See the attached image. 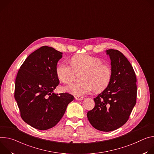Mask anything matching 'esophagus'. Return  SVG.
<instances>
[{"mask_svg":"<svg viewBox=\"0 0 154 154\" xmlns=\"http://www.w3.org/2000/svg\"><path fill=\"white\" fill-rule=\"evenodd\" d=\"M75 98L77 100H82L83 99V97H81V96H75Z\"/></svg>","mask_w":154,"mask_h":154,"instance_id":"1","label":"esophagus"}]
</instances>
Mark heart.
Here are the masks:
<instances>
[{"label": "heart", "mask_w": 154, "mask_h": 154, "mask_svg": "<svg viewBox=\"0 0 154 154\" xmlns=\"http://www.w3.org/2000/svg\"><path fill=\"white\" fill-rule=\"evenodd\" d=\"M72 65L65 62L59 64L56 74L59 79L65 84H70L75 80L76 75L82 74L79 84L69 85L64 88L66 92L75 95L86 94L93 89L101 92L105 89L112 78V69L109 65L103 63L100 58L88 54L73 56Z\"/></svg>", "instance_id": "heart-1"}]
</instances>
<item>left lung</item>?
I'll return each mask as SVG.
<instances>
[{
	"label": "left lung",
	"instance_id": "8db88e82",
	"mask_svg": "<svg viewBox=\"0 0 154 154\" xmlns=\"http://www.w3.org/2000/svg\"><path fill=\"white\" fill-rule=\"evenodd\" d=\"M112 78L108 87L94 98L95 106L88 112L91 124L102 131L115 130L124 125L136 104L137 87L133 68L120 51L108 49Z\"/></svg>",
	"mask_w": 154,
	"mask_h": 154
}]
</instances>
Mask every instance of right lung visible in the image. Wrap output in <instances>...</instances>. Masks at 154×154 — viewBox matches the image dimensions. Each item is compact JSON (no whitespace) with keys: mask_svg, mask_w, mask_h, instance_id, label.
I'll return each mask as SVG.
<instances>
[{"mask_svg":"<svg viewBox=\"0 0 154 154\" xmlns=\"http://www.w3.org/2000/svg\"><path fill=\"white\" fill-rule=\"evenodd\" d=\"M62 53L43 46L30 54L15 80L14 98L23 120L40 130L54 127L75 98L68 93L54 94L59 84L57 64Z\"/></svg>","mask_w":154,"mask_h":154,"instance_id":"obj_1","label":"right lung"}]
</instances>
